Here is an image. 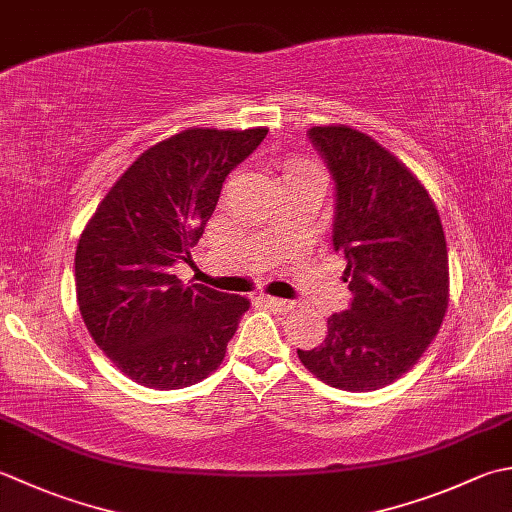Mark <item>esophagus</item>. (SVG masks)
Wrapping results in <instances>:
<instances>
[{"label": "esophagus", "mask_w": 512, "mask_h": 512, "mask_svg": "<svg viewBox=\"0 0 512 512\" xmlns=\"http://www.w3.org/2000/svg\"><path fill=\"white\" fill-rule=\"evenodd\" d=\"M264 302L273 308V310H277V313H282V315H286V313H290V310H295L297 308V302H293V299H282V297H264Z\"/></svg>", "instance_id": "1"}]
</instances>
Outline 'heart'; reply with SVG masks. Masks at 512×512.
<instances>
[{
    "label": "heart",
    "instance_id": "b5f03b06",
    "mask_svg": "<svg viewBox=\"0 0 512 512\" xmlns=\"http://www.w3.org/2000/svg\"><path fill=\"white\" fill-rule=\"evenodd\" d=\"M297 168H304V166H290V168H288V173H290V170H297Z\"/></svg>",
    "mask_w": 512,
    "mask_h": 512
}]
</instances>
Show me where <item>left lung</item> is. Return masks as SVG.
<instances>
[{"mask_svg": "<svg viewBox=\"0 0 512 512\" xmlns=\"http://www.w3.org/2000/svg\"><path fill=\"white\" fill-rule=\"evenodd\" d=\"M310 144L335 182L333 248L346 259L350 304L328 317L302 364L339 390H377L422 357L448 308V250L419 179L348 126H315Z\"/></svg>", "mask_w": 512, "mask_h": 512, "instance_id": "left-lung-1", "label": "left lung"}]
</instances>
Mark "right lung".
Wrapping results in <instances>:
<instances>
[{
  "instance_id": "obj_1",
  "label": "right lung",
  "mask_w": 512,
  "mask_h": 512,
  "mask_svg": "<svg viewBox=\"0 0 512 512\" xmlns=\"http://www.w3.org/2000/svg\"><path fill=\"white\" fill-rule=\"evenodd\" d=\"M266 128H190L137 157L86 224L75 253L77 304L90 337L133 382L175 390L222 364L250 302L182 284L222 184Z\"/></svg>"
}]
</instances>
